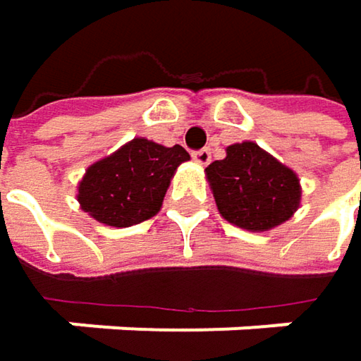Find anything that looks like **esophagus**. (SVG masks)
I'll use <instances>...</instances> for the list:
<instances>
[{"label": "esophagus", "mask_w": 361, "mask_h": 361, "mask_svg": "<svg viewBox=\"0 0 361 361\" xmlns=\"http://www.w3.org/2000/svg\"><path fill=\"white\" fill-rule=\"evenodd\" d=\"M192 159H194L200 167H204V165L211 163V152H209L207 148H202V150H196V152L192 154Z\"/></svg>", "instance_id": "esophagus-1"}]
</instances>
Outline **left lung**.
<instances>
[{"mask_svg":"<svg viewBox=\"0 0 361 361\" xmlns=\"http://www.w3.org/2000/svg\"><path fill=\"white\" fill-rule=\"evenodd\" d=\"M204 176L221 217L247 232L274 230L301 207L299 176L249 140L228 146Z\"/></svg>","mask_w":361,"mask_h":361,"instance_id":"1","label":"left lung"}]
</instances>
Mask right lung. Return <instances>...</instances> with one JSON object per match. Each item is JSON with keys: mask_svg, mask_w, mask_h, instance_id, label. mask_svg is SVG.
Returning <instances> with one entry per match:
<instances>
[{"mask_svg": "<svg viewBox=\"0 0 361 361\" xmlns=\"http://www.w3.org/2000/svg\"><path fill=\"white\" fill-rule=\"evenodd\" d=\"M190 154L148 137H133L112 154L92 163L77 185L79 207L96 221L129 228L154 217L181 163Z\"/></svg>", "mask_w": 361, "mask_h": 361, "instance_id": "obj_1", "label": "right lung"}]
</instances>
